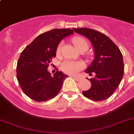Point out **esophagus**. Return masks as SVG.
Masks as SVG:
<instances>
[{"label": "esophagus", "mask_w": 134, "mask_h": 134, "mask_svg": "<svg viewBox=\"0 0 134 134\" xmlns=\"http://www.w3.org/2000/svg\"><path fill=\"white\" fill-rule=\"evenodd\" d=\"M73 78L76 81H79V77H77V76H73Z\"/></svg>", "instance_id": "34e87169"}]
</instances>
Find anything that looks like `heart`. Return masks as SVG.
Returning a JSON list of instances; mask_svg holds the SVG:
<instances>
[{"instance_id":"heart-1","label":"heart","mask_w":134,"mask_h":134,"mask_svg":"<svg viewBox=\"0 0 134 134\" xmlns=\"http://www.w3.org/2000/svg\"><path fill=\"white\" fill-rule=\"evenodd\" d=\"M73 42L75 47L78 51L81 49H87L88 43L85 38L81 37H75L73 38ZM63 46V41H61L57 45L56 53L57 55L61 53V49ZM84 67V64L80 61H65L61 64V69L67 74L74 75Z\"/></svg>"}]
</instances>
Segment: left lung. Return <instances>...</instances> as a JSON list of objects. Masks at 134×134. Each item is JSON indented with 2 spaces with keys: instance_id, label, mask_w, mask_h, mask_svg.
<instances>
[{
  "instance_id": "left-lung-1",
  "label": "left lung",
  "mask_w": 134,
  "mask_h": 134,
  "mask_svg": "<svg viewBox=\"0 0 134 134\" xmlns=\"http://www.w3.org/2000/svg\"><path fill=\"white\" fill-rule=\"evenodd\" d=\"M85 36L92 43L95 59L85 71L94 78L89 80L91 87L83 95L90 99L100 102L109 98L115 92L124 75L123 57L120 49L110 38L102 32L87 28L73 29Z\"/></svg>"
}]
</instances>
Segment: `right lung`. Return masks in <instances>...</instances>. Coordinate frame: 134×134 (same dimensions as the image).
<instances>
[{
  "label": "right lung",
  "instance_id": "obj_1",
  "mask_svg": "<svg viewBox=\"0 0 134 134\" xmlns=\"http://www.w3.org/2000/svg\"><path fill=\"white\" fill-rule=\"evenodd\" d=\"M74 31L70 29L51 30L38 35L22 51L16 65V77L23 91L31 99L43 102L54 98L68 77L61 71L48 72L56 49L63 38Z\"/></svg>",
  "mask_w": 134,
  "mask_h": 134
}]
</instances>
